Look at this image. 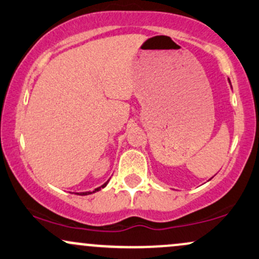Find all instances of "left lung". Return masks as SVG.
Listing matches in <instances>:
<instances>
[{
	"label": "left lung",
	"instance_id": "1",
	"mask_svg": "<svg viewBox=\"0 0 259 259\" xmlns=\"http://www.w3.org/2000/svg\"><path fill=\"white\" fill-rule=\"evenodd\" d=\"M229 82H230V80H229Z\"/></svg>",
	"mask_w": 259,
	"mask_h": 259
}]
</instances>
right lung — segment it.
Listing matches in <instances>:
<instances>
[{
	"label": "right lung",
	"mask_w": 259,
	"mask_h": 259,
	"mask_svg": "<svg viewBox=\"0 0 259 259\" xmlns=\"http://www.w3.org/2000/svg\"><path fill=\"white\" fill-rule=\"evenodd\" d=\"M107 185V183L106 184H103L102 185V187H105ZM101 189V187H97V189H95V191L94 192H96V191H99V190ZM89 194H91V192H81V194H78V195H89Z\"/></svg>",
	"instance_id": "1"
}]
</instances>
